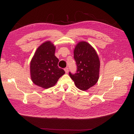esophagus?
Listing matches in <instances>:
<instances>
[{"label": "esophagus", "instance_id": "34e87169", "mask_svg": "<svg viewBox=\"0 0 134 134\" xmlns=\"http://www.w3.org/2000/svg\"><path fill=\"white\" fill-rule=\"evenodd\" d=\"M64 70H65V71L66 73H68V71H69V69H68V68H65V69H64Z\"/></svg>", "mask_w": 134, "mask_h": 134}]
</instances>
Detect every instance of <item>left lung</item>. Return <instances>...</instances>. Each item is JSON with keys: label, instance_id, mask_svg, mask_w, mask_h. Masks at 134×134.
<instances>
[{"label": "left lung", "instance_id": "obj_1", "mask_svg": "<svg viewBox=\"0 0 134 134\" xmlns=\"http://www.w3.org/2000/svg\"><path fill=\"white\" fill-rule=\"evenodd\" d=\"M74 58L77 65L76 73L72 74L69 72V75L77 88L87 91L98 80L100 69L98 55L90 43L80 41L75 47Z\"/></svg>", "mask_w": 134, "mask_h": 134}]
</instances>
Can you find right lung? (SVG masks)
<instances>
[{"label":"right lung","mask_w":134,"mask_h":134,"mask_svg":"<svg viewBox=\"0 0 134 134\" xmlns=\"http://www.w3.org/2000/svg\"><path fill=\"white\" fill-rule=\"evenodd\" d=\"M56 47L50 41L42 43L36 50L30 63V75L33 83L44 89L53 87L65 74L58 66L55 55Z\"/></svg>","instance_id":"right-lung-1"}]
</instances>
